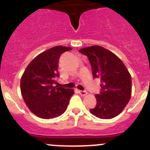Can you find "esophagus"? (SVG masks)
I'll return each instance as SVG.
<instances>
[{"instance_id":"esophagus-1","label":"esophagus","mask_w":150,"mask_h":150,"mask_svg":"<svg viewBox=\"0 0 150 150\" xmlns=\"http://www.w3.org/2000/svg\"><path fill=\"white\" fill-rule=\"evenodd\" d=\"M78 92H79V95H83V96H84V95H87L86 91H84V90H79V91H78Z\"/></svg>"}]
</instances>
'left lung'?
<instances>
[{
    "label": "left lung",
    "instance_id": "obj_1",
    "mask_svg": "<svg viewBox=\"0 0 150 150\" xmlns=\"http://www.w3.org/2000/svg\"><path fill=\"white\" fill-rule=\"evenodd\" d=\"M79 52L88 57L93 77L99 78L101 83L91 113L104 120L118 116L132 95V76L126 67L115 54L101 46H88Z\"/></svg>",
    "mask_w": 150,
    "mask_h": 150
}]
</instances>
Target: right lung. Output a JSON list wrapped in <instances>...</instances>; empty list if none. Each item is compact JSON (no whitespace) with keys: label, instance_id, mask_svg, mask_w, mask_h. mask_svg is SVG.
I'll use <instances>...</instances> for the list:
<instances>
[{"label":"right lung","instance_id":"obj_1","mask_svg":"<svg viewBox=\"0 0 150 150\" xmlns=\"http://www.w3.org/2000/svg\"><path fill=\"white\" fill-rule=\"evenodd\" d=\"M71 47L55 46L30 62L21 78L20 88L25 104L31 112L42 119L61 116L67 109L74 89L55 86L59 77L61 55Z\"/></svg>","mask_w":150,"mask_h":150}]
</instances>
